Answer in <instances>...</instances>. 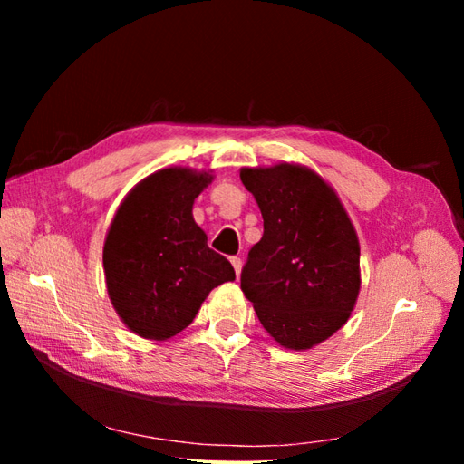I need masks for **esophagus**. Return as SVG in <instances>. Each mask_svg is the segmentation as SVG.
<instances>
[{"mask_svg": "<svg viewBox=\"0 0 464 464\" xmlns=\"http://www.w3.org/2000/svg\"><path fill=\"white\" fill-rule=\"evenodd\" d=\"M230 263H232L234 271H236V276H240V271H242V259H240V257H230Z\"/></svg>", "mask_w": 464, "mask_h": 464, "instance_id": "1", "label": "esophagus"}]
</instances>
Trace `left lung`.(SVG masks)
<instances>
[{
    "label": "left lung",
    "instance_id": "8db88e82",
    "mask_svg": "<svg viewBox=\"0 0 464 464\" xmlns=\"http://www.w3.org/2000/svg\"><path fill=\"white\" fill-rule=\"evenodd\" d=\"M240 178L263 215V237L247 254L242 290L278 344L312 348L354 310L360 246L353 222L336 193L307 168H242Z\"/></svg>",
    "mask_w": 464,
    "mask_h": 464
}]
</instances>
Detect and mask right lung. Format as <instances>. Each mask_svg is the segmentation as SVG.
I'll list each match as a JSON object with an SVG mask.
<instances>
[{
	"mask_svg": "<svg viewBox=\"0 0 464 464\" xmlns=\"http://www.w3.org/2000/svg\"><path fill=\"white\" fill-rule=\"evenodd\" d=\"M207 172L166 168L120 205L104 244L110 300L133 333L164 341L184 331L208 292L236 278L230 261L207 246L193 201Z\"/></svg>",
	"mask_w": 464,
	"mask_h": 464,
	"instance_id": "obj_1",
	"label": "right lung"
}]
</instances>
